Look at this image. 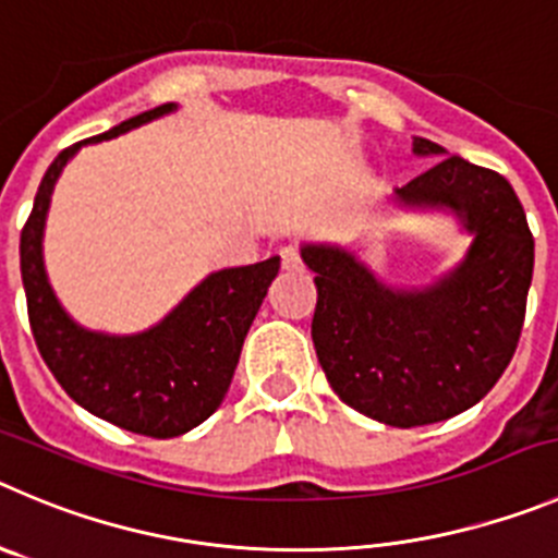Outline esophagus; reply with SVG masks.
Masks as SVG:
<instances>
[{
    "label": "esophagus",
    "mask_w": 558,
    "mask_h": 558,
    "mask_svg": "<svg viewBox=\"0 0 558 558\" xmlns=\"http://www.w3.org/2000/svg\"><path fill=\"white\" fill-rule=\"evenodd\" d=\"M280 262H283L286 272H294V269L303 267V262H300V253H296V247H283V250H280Z\"/></svg>",
    "instance_id": "esophagus-1"
}]
</instances>
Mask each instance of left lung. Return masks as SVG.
<instances>
[{"label": "left lung", "instance_id": "obj_1", "mask_svg": "<svg viewBox=\"0 0 558 558\" xmlns=\"http://www.w3.org/2000/svg\"><path fill=\"white\" fill-rule=\"evenodd\" d=\"M413 154L435 161L390 203L454 217L471 236L465 255L426 286H393L355 250L303 242L319 291L311 336L341 402L379 424L446 421L498 383L525 316L534 236L504 175L471 165L424 137Z\"/></svg>", "mask_w": 558, "mask_h": 558}]
</instances>
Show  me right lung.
Masks as SVG:
<instances>
[{"label":"right lung","mask_w":558,"mask_h":558,"mask_svg":"<svg viewBox=\"0 0 558 558\" xmlns=\"http://www.w3.org/2000/svg\"><path fill=\"white\" fill-rule=\"evenodd\" d=\"M175 109L179 104H161L57 154L21 231V280L46 366L87 413L148 437L184 435L220 408L244 336L280 269V255L247 267L217 269L148 330L114 336L87 330L62 308L46 275L44 233L57 179L82 145L112 140Z\"/></svg>","instance_id":"add662e5"}]
</instances>
